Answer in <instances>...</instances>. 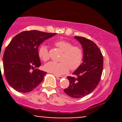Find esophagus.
<instances>
[{
    "label": "esophagus",
    "instance_id": "34e87169",
    "mask_svg": "<svg viewBox=\"0 0 122 122\" xmlns=\"http://www.w3.org/2000/svg\"><path fill=\"white\" fill-rule=\"evenodd\" d=\"M55 76L56 77V78L58 80H61V79H62V78H63V77L62 76H57V75H55Z\"/></svg>",
    "mask_w": 122,
    "mask_h": 122
}]
</instances>
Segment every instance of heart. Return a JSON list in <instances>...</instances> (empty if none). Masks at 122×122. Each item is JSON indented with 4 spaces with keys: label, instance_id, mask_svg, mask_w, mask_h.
<instances>
[{
    "label": "heart",
    "instance_id": "b5f03b06",
    "mask_svg": "<svg viewBox=\"0 0 122 122\" xmlns=\"http://www.w3.org/2000/svg\"><path fill=\"white\" fill-rule=\"evenodd\" d=\"M55 45L63 51L60 61L56 62L50 61L44 65V69L47 72L56 75L66 73L69 69L74 71L77 69L82 64L83 52L80 47L73 46L72 43L65 40H59L56 42ZM38 56L43 61H47L50 58L48 49L43 45L38 50Z\"/></svg>",
    "mask_w": 122,
    "mask_h": 122
}]
</instances>
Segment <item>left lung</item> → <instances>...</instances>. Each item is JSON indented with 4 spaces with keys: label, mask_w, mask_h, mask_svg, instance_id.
I'll list each match as a JSON object with an SVG mask.
<instances>
[{
    "label": "left lung",
    "mask_w": 122,
    "mask_h": 122,
    "mask_svg": "<svg viewBox=\"0 0 122 122\" xmlns=\"http://www.w3.org/2000/svg\"><path fill=\"white\" fill-rule=\"evenodd\" d=\"M75 38L82 45L83 60L73 73L76 77H67L69 85L64 91L72 97L81 98L93 92L99 84L103 69V57L93 41L79 36Z\"/></svg>",
    "instance_id": "8db88e82"
}]
</instances>
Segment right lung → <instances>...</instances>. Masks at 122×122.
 Returning <instances> with one entry per match:
<instances>
[{"label":"right lung","mask_w":122,"mask_h":122,"mask_svg":"<svg viewBox=\"0 0 122 122\" xmlns=\"http://www.w3.org/2000/svg\"><path fill=\"white\" fill-rule=\"evenodd\" d=\"M38 30L25 31L15 36L5 49L3 68L8 83L19 92H30L42 81L46 72L38 69L41 65L38 47L55 36Z\"/></svg>","instance_id":"right-lung-1"}]
</instances>
